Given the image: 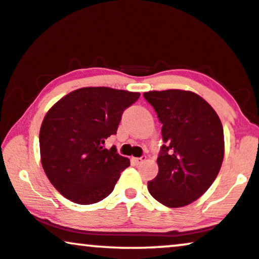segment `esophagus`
Returning a JSON list of instances; mask_svg holds the SVG:
<instances>
[{
  "label": "esophagus",
  "mask_w": 259,
  "mask_h": 259,
  "mask_svg": "<svg viewBox=\"0 0 259 259\" xmlns=\"http://www.w3.org/2000/svg\"><path fill=\"white\" fill-rule=\"evenodd\" d=\"M132 160H133V162H135L136 165H139V163H141V162L145 161V160H146V156H141V158H133Z\"/></svg>",
  "instance_id": "esophagus-1"
}]
</instances>
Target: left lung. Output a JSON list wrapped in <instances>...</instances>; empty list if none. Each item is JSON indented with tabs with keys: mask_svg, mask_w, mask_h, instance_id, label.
<instances>
[{
	"mask_svg": "<svg viewBox=\"0 0 259 259\" xmlns=\"http://www.w3.org/2000/svg\"><path fill=\"white\" fill-rule=\"evenodd\" d=\"M143 97L162 124L163 140L158 176L148 182L149 194L166 207H184L201 197L220 171L225 154L221 120L192 92L152 91Z\"/></svg>",
	"mask_w": 259,
	"mask_h": 259,
	"instance_id": "8db88e82",
	"label": "left lung"
}]
</instances>
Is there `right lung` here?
I'll list each match as a JSON object with an SVG mask.
<instances>
[{
    "label": "right lung",
    "instance_id": "obj_1",
    "mask_svg": "<svg viewBox=\"0 0 259 259\" xmlns=\"http://www.w3.org/2000/svg\"><path fill=\"white\" fill-rule=\"evenodd\" d=\"M140 93L109 87H84L70 92L45 114L39 133L45 175L65 198L93 204L113 191L127 158L116 147L106 149L126 107Z\"/></svg>",
    "mask_w": 259,
    "mask_h": 259
}]
</instances>
